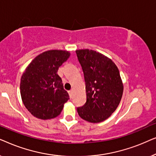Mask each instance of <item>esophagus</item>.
I'll use <instances>...</instances> for the list:
<instances>
[{
  "instance_id": "obj_1",
  "label": "esophagus",
  "mask_w": 156,
  "mask_h": 156,
  "mask_svg": "<svg viewBox=\"0 0 156 156\" xmlns=\"http://www.w3.org/2000/svg\"><path fill=\"white\" fill-rule=\"evenodd\" d=\"M68 93H69V97H72V90H69V91H68Z\"/></svg>"
}]
</instances>
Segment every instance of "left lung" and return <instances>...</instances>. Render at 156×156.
Here are the masks:
<instances>
[{"instance_id":"left-lung-1","label":"left lung","mask_w":156,"mask_h":156,"mask_svg":"<svg viewBox=\"0 0 156 156\" xmlns=\"http://www.w3.org/2000/svg\"><path fill=\"white\" fill-rule=\"evenodd\" d=\"M84 72L87 101L77 108L79 116L90 123L107 119L118 107L123 84L117 66L110 58L97 51L76 50Z\"/></svg>"}]
</instances>
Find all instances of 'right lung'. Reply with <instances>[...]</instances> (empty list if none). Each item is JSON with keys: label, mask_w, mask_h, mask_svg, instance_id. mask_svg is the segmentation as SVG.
I'll return each mask as SVG.
<instances>
[{"label": "right lung", "mask_w": 156, "mask_h": 156, "mask_svg": "<svg viewBox=\"0 0 156 156\" xmlns=\"http://www.w3.org/2000/svg\"><path fill=\"white\" fill-rule=\"evenodd\" d=\"M70 52L52 50L41 53L29 64L21 76L22 101L36 118L48 120L59 116L69 99L57 74L59 67L67 60Z\"/></svg>", "instance_id": "right-lung-1"}]
</instances>
